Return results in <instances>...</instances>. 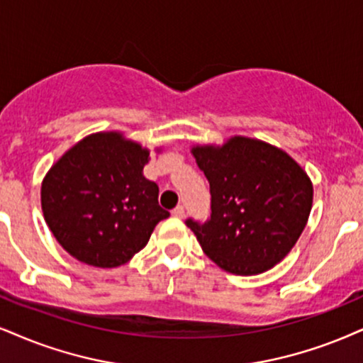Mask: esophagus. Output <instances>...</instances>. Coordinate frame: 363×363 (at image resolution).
<instances>
[{
    "label": "esophagus",
    "mask_w": 363,
    "mask_h": 363,
    "mask_svg": "<svg viewBox=\"0 0 363 363\" xmlns=\"http://www.w3.org/2000/svg\"><path fill=\"white\" fill-rule=\"evenodd\" d=\"M172 216H173V217H177V218H183V216H185V208H183L182 205H178V207H174V208H173Z\"/></svg>",
    "instance_id": "obj_1"
}]
</instances>
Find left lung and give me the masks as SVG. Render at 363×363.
<instances>
[{
  "mask_svg": "<svg viewBox=\"0 0 363 363\" xmlns=\"http://www.w3.org/2000/svg\"><path fill=\"white\" fill-rule=\"evenodd\" d=\"M191 155L210 183L212 216L189 218L202 250L223 271L254 276L288 256L306 227L313 183L281 147L245 136L195 145Z\"/></svg>",
  "mask_w": 363,
  "mask_h": 363,
  "instance_id": "left-lung-1",
  "label": "left lung"
}]
</instances>
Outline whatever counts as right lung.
Listing matches in <instances>:
<instances>
[{"label":"right lung","mask_w":363,"mask_h":363,"mask_svg":"<svg viewBox=\"0 0 363 363\" xmlns=\"http://www.w3.org/2000/svg\"><path fill=\"white\" fill-rule=\"evenodd\" d=\"M147 161L150 150L138 141L99 131L52 164L40 194L43 217L70 256L104 269L123 266L169 217L158 205V185L143 174Z\"/></svg>","instance_id":"obj_1"}]
</instances>
